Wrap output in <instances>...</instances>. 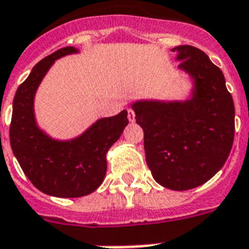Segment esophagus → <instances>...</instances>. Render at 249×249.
Listing matches in <instances>:
<instances>
[{
  "mask_svg": "<svg viewBox=\"0 0 249 249\" xmlns=\"http://www.w3.org/2000/svg\"><path fill=\"white\" fill-rule=\"evenodd\" d=\"M127 118H128L130 122H134L135 121V112L131 108L127 109Z\"/></svg>",
  "mask_w": 249,
  "mask_h": 249,
  "instance_id": "obj_1",
  "label": "esophagus"
}]
</instances>
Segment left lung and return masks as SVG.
<instances>
[{
    "mask_svg": "<svg viewBox=\"0 0 249 249\" xmlns=\"http://www.w3.org/2000/svg\"><path fill=\"white\" fill-rule=\"evenodd\" d=\"M176 53L178 69L193 87L185 100H137L131 105L144 130L146 164L154 180L171 190H189L212 178L225 164L235 109L225 77L203 51L189 45Z\"/></svg>",
    "mask_w": 249,
    "mask_h": 249,
    "instance_id": "obj_1",
    "label": "left lung"
}]
</instances>
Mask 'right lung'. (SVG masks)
I'll use <instances>...</instances> for the list:
<instances>
[{"mask_svg":"<svg viewBox=\"0 0 249 249\" xmlns=\"http://www.w3.org/2000/svg\"><path fill=\"white\" fill-rule=\"evenodd\" d=\"M64 47L46 56L18 87L13 103L10 144L21 170L36 188L47 196L78 198L95 192L107 174V153L128 124L127 112L97 119L83 134L57 140L38 127L35 96L55 60L77 53Z\"/></svg>","mask_w":249,"mask_h":249,"instance_id":"1","label":"right lung"}]
</instances>
